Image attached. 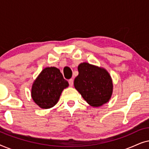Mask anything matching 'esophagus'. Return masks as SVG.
I'll use <instances>...</instances> for the list:
<instances>
[{
	"instance_id": "1",
	"label": "esophagus",
	"mask_w": 149,
	"mask_h": 149,
	"mask_svg": "<svg viewBox=\"0 0 149 149\" xmlns=\"http://www.w3.org/2000/svg\"><path fill=\"white\" fill-rule=\"evenodd\" d=\"M68 83H69V85H70V86H72V85H73V80H72V79H69Z\"/></svg>"
}]
</instances>
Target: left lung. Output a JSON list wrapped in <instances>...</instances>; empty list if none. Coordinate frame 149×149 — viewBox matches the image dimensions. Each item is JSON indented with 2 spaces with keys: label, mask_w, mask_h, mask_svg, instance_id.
<instances>
[{
  "label": "left lung",
  "mask_w": 149,
  "mask_h": 149,
  "mask_svg": "<svg viewBox=\"0 0 149 149\" xmlns=\"http://www.w3.org/2000/svg\"><path fill=\"white\" fill-rule=\"evenodd\" d=\"M78 71L74 86L83 98L93 107L107 103L113 91V80L109 72L105 68L87 62L81 63Z\"/></svg>",
  "instance_id": "8db88e82"
}]
</instances>
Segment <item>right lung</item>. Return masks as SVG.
<instances>
[{"mask_svg": "<svg viewBox=\"0 0 149 149\" xmlns=\"http://www.w3.org/2000/svg\"><path fill=\"white\" fill-rule=\"evenodd\" d=\"M68 85L58 68L47 67L33 82L31 97L41 109H51L58 103L62 91Z\"/></svg>", "mask_w": 149, "mask_h": 149, "instance_id": "obj_1", "label": "right lung"}]
</instances>
